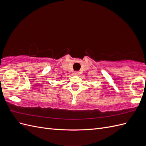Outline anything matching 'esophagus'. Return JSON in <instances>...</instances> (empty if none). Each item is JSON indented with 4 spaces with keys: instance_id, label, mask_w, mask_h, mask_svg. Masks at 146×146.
I'll return each mask as SVG.
<instances>
[{
    "instance_id": "obj_1",
    "label": "esophagus",
    "mask_w": 146,
    "mask_h": 146,
    "mask_svg": "<svg viewBox=\"0 0 146 146\" xmlns=\"http://www.w3.org/2000/svg\"><path fill=\"white\" fill-rule=\"evenodd\" d=\"M74 74L75 76H78L79 75V72L78 71H74Z\"/></svg>"
}]
</instances>
